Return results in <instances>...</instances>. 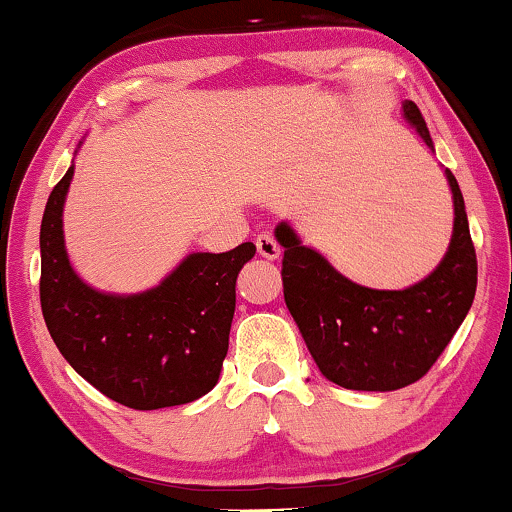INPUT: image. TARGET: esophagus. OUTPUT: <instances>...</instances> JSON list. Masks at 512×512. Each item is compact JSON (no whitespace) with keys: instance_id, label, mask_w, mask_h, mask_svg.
<instances>
[{"instance_id":"34e87169","label":"esophagus","mask_w":512,"mask_h":512,"mask_svg":"<svg viewBox=\"0 0 512 512\" xmlns=\"http://www.w3.org/2000/svg\"><path fill=\"white\" fill-rule=\"evenodd\" d=\"M255 243L257 252H260L262 257H267V260H278V257H281V245L276 243V238L271 234H260Z\"/></svg>"}]
</instances>
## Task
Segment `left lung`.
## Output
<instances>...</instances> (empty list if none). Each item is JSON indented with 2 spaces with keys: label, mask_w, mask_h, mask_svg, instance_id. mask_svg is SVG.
Listing matches in <instances>:
<instances>
[{
  "label": "left lung",
  "mask_w": 512,
  "mask_h": 512,
  "mask_svg": "<svg viewBox=\"0 0 512 512\" xmlns=\"http://www.w3.org/2000/svg\"><path fill=\"white\" fill-rule=\"evenodd\" d=\"M404 115L432 148L423 115L404 101ZM454 193L449 252L425 281L406 290H373L338 274L319 252L304 248L286 222L276 226L283 245V297L309 352L328 380L347 390L390 392L423 378L449 345L472 307L477 255L463 193Z\"/></svg>",
  "instance_id": "1"
}]
</instances>
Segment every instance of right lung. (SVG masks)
<instances>
[{"mask_svg":"<svg viewBox=\"0 0 512 512\" xmlns=\"http://www.w3.org/2000/svg\"><path fill=\"white\" fill-rule=\"evenodd\" d=\"M73 167L47 200L40 229V302L58 352L108 399L137 411L189 404L217 385L229 349L236 278L255 245L193 252L139 295L96 293L70 267L63 200Z\"/></svg>","mask_w":512,"mask_h":512,"instance_id":"right-lung-1","label":"right lung"}]
</instances>
